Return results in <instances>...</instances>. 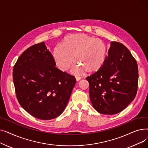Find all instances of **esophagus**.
<instances>
[{
  "mask_svg": "<svg viewBox=\"0 0 148 148\" xmlns=\"http://www.w3.org/2000/svg\"><path fill=\"white\" fill-rule=\"evenodd\" d=\"M75 77V80H76V81H79V80L82 79V77H81L78 76V75H76Z\"/></svg>",
  "mask_w": 148,
  "mask_h": 148,
  "instance_id": "34e87169",
  "label": "esophagus"
}]
</instances>
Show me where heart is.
<instances>
[{
  "mask_svg": "<svg viewBox=\"0 0 148 148\" xmlns=\"http://www.w3.org/2000/svg\"><path fill=\"white\" fill-rule=\"evenodd\" d=\"M106 56L107 47L101 40L81 33L65 36L53 51L55 64L62 71L68 70L74 61L76 62L71 70L74 74L98 71Z\"/></svg>",
  "mask_w": 148,
  "mask_h": 148,
  "instance_id": "1",
  "label": "heart"
}]
</instances>
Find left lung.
<instances>
[{
    "label": "left lung",
    "instance_id": "left-lung-1",
    "mask_svg": "<svg viewBox=\"0 0 148 148\" xmlns=\"http://www.w3.org/2000/svg\"><path fill=\"white\" fill-rule=\"evenodd\" d=\"M138 79L137 64L130 51L122 44L111 42L103 66L86 78L93 107L103 114L121 112L134 99Z\"/></svg>",
    "mask_w": 148,
    "mask_h": 148
}]
</instances>
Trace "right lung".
<instances>
[{
	"instance_id": "add662e5",
	"label": "right lung",
	"mask_w": 148,
	"mask_h": 148,
	"mask_svg": "<svg viewBox=\"0 0 148 148\" xmlns=\"http://www.w3.org/2000/svg\"><path fill=\"white\" fill-rule=\"evenodd\" d=\"M51 53L42 42L30 47L13 68V82L20 106L34 117L56 118L64 112L76 80L56 66Z\"/></svg>"
}]
</instances>
